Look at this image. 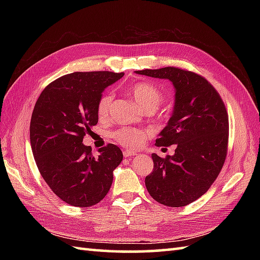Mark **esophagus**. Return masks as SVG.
<instances>
[{
	"label": "esophagus",
	"mask_w": 260,
	"mask_h": 260,
	"mask_svg": "<svg viewBox=\"0 0 260 260\" xmlns=\"http://www.w3.org/2000/svg\"><path fill=\"white\" fill-rule=\"evenodd\" d=\"M123 154H124V157H129V156H134V155H136V152H134V151H131V150H125L124 152H123Z\"/></svg>",
	"instance_id": "1"
}]
</instances>
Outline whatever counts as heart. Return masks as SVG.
I'll return each mask as SVG.
<instances>
[{
	"label": "heart",
	"instance_id": "obj_1",
	"mask_svg": "<svg viewBox=\"0 0 260 260\" xmlns=\"http://www.w3.org/2000/svg\"><path fill=\"white\" fill-rule=\"evenodd\" d=\"M128 91L134 101L146 112L156 110L164 99L162 90L146 81L136 82V84L132 85L128 88ZM113 101L114 95L112 92H104L99 97L97 103V114L99 117H108L113 106ZM113 136L120 145L129 148H139L151 136V131L134 128V127H123V128L116 131Z\"/></svg>",
	"mask_w": 260,
	"mask_h": 260
}]
</instances>
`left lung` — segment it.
I'll list each match as a JSON object with an SVG mask.
<instances>
[{
    "label": "left lung",
    "mask_w": 260,
    "mask_h": 260,
    "mask_svg": "<svg viewBox=\"0 0 260 260\" xmlns=\"http://www.w3.org/2000/svg\"><path fill=\"white\" fill-rule=\"evenodd\" d=\"M136 74L169 79L175 88L172 117L156 146L176 145L174 155L152 154L153 172L145 178L151 197L178 208L196 201L212 185L228 152L229 118L221 96L201 75L176 67L137 70Z\"/></svg>",
    "instance_id": "8db88e82"
}]
</instances>
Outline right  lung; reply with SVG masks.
<instances>
[{"instance_id": "obj_1", "label": "right lung", "mask_w": 260, "mask_h": 260, "mask_svg": "<svg viewBox=\"0 0 260 260\" xmlns=\"http://www.w3.org/2000/svg\"><path fill=\"white\" fill-rule=\"evenodd\" d=\"M123 76L110 71L64 75L42 90L33 108L30 142L39 172L70 206L86 208L102 201L112 186L113 171L123 159L114 144L99 148L98 156L82 144L98 123L102 92Z\"/></svg>"}]
</instances>
